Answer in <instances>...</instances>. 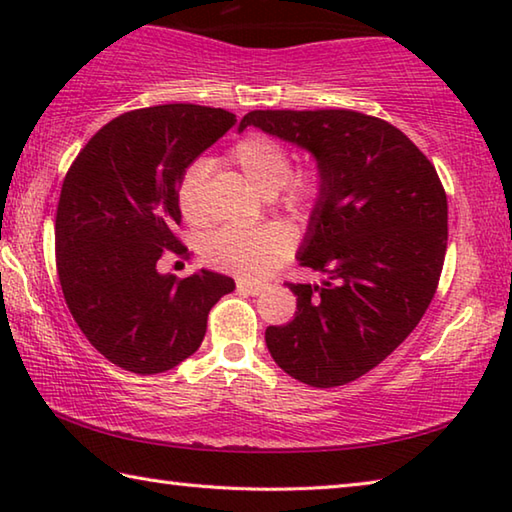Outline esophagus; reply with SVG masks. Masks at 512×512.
<instances>
[{"instance_id": "1", "label": "esophagus", "mask_w": 512, "mask_h": 512, "mask_svg": "<svg viewBox=\"0 0 512 512\" xmlns=\"http://www.w3.org/2000/svg\"><path fill=\"white\" fill-rule=\"evenodd\" d=\"M237 291L241 293H250V296H259L264 291V284L250 282V280H237Z\"/></svg>"}]
</instances>
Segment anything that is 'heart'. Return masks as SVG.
I'll return each instance as SVG.
<instances>
[{
  "label": "heart",
  "mask_w": 512,
  "mask_h": 512,
  "mask_svg": "<svg viewBox=\"0 0 512 512\" xmlns=\"http://www.w3.org/2000/svg\"><path fill=\"white\" fill-rule=\"evenodd\" d=\"M246 183L262 196H273L287 185V203L293 207L309 205L320 187V178L314 169L298 171L289 178V153L280 142L266 135H248L230 153ZM210 167L207 162H196L187 169L178 187V205L185 219L201 225L207 219L205 212V185ZM293 235L287 225L268 223L259 228H241L228 225L212 232L203 241V257L207 264L221 268L225 273L244 277H259L271 271L289 257Z\"/></svg>",
  "instance_id": "b5f03b06"
}]
</instances>
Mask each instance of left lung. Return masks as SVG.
<instances>
[{
    "instance_id": "1",
    "label": "left lung",
    "mask_w": 512,
    "mask_h": 512,
    "mask_svg": "<svg viewBox=\"0 0 512 512\" xmlns=\"http://www.w3.org/2000/svg\"><path fill=\"white\" fill-rule=\"evenodd\" d=\"M307 151L320 187L296 259L323 275L289 284L296 318L266 329L287 375L343 386L379 366L427 311L447 250L433 164L384 119L354 110H253L239 121Z\"/></svg>"
}]
</instances>
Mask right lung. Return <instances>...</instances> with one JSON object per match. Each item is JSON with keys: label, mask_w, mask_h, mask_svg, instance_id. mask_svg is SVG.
Returning a JSON list of instances; mask_svg holds the SVG:
<instances>
[{"label": "right lung", "mask_w": 512, "mask_h": 512, "mask_svg": "<svg viewBox=\"0 0 512 512\" xmlns=\"http://www.w3.org/2000/svg\"><path fill=\"white\" fill-rule=\"evenodd\" d=\"M228 110L167 103L112 119L69 167L56 212V266L69 311L115 366L155 375L201 348L207 314L235 291L228 275L178 280L158 271L162 250L187 248L180 180L235 126Z\"/></svg>", "instance_id": "obj_1"}]
</instances>
